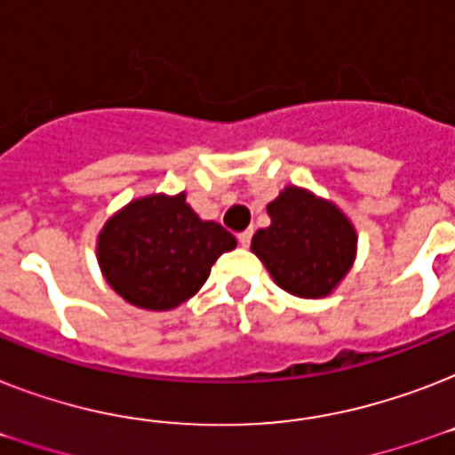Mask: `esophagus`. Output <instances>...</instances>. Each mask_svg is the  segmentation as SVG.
Listing matches in <instances>:
<instances>
[{
  "instance_id": "34e87169",
  "label": "esophagus",
  "mask_w": 455,
  "mask_h": 455,
  "mask_svg": "<svg viewBox=\"0 0 455 455\" xmlns=\"http://www.w3.org/2000/svg\"><path fill=\"white\" fill-rule=\"evenodd\" d=\"M250 241H252V228H248V231H243V234H238V243H241L243 248H248Z\"/></svg>"
}]
</instances>
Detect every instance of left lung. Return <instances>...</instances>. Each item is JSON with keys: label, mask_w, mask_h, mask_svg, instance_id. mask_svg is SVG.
<instances>
[{"label": "left lung", "mask_w": 455, "mask_h": 455, "mask_svg": "<svg viewBox=\"0 0 455 455\" xmlns=\"http://www.w3.org/2000/svg\"><path fill=\"white\" fill-rule=\"evenodd\" d=\"M271 224L252 235L255 252L278 288L295 298L331 295L356 259V228L335 203L285 186L267 205Z\"/></svg>", "instance_id": "obj_1"}]
</instances>
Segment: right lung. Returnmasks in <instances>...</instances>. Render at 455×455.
Masks as SVG:
<instances>
[{
	"label": "right lung",
	"mask_w": 455,
	"mask_h": 455,
	"mask_svg": "<svg viewBox=\"0 0 455 455\" xmlns=\"http://www.w3.org/2000/svg\"><path fill=\"white\" fill-rule=\"evenodd\" d=\"M235 238L200 220L186 193H151L117 210L96 238V259L113 291L139 309L170 311L191 299Z\"/></svg>",
	"instance_id": "add662e5"
}]
</instances>
